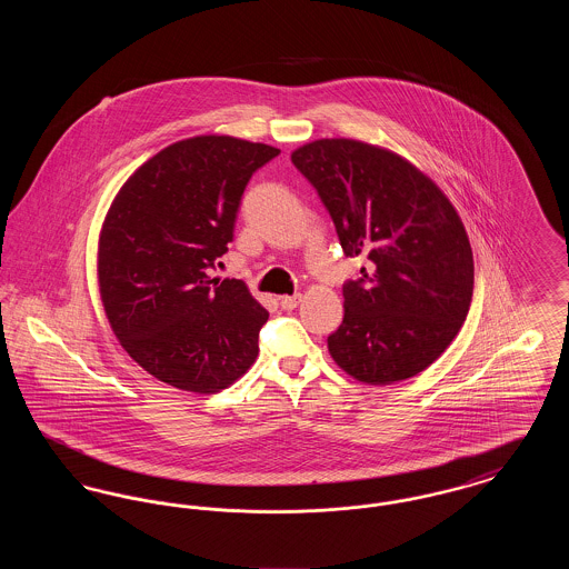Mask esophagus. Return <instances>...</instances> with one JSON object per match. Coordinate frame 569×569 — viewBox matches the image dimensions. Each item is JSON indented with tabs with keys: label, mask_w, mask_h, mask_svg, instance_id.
I'll return each instance as SVG.
<instances>
[{
	"label": "esophagus",
	"mask_w": 569,
	"mask_h": 569,
	"mask_svg": "<svg viewBox=\"0 0 569 569\" xmlns=\"http://www.w3.org/2000/svg\"><path fill=\"white\" fill-rule=\"evenodd\" d=\"M298 302H300V295L279 298V305H281V309H286V311H292V309H297Z\"/></svg>",
	"instance_id": "34e87169"
}]
</instances>
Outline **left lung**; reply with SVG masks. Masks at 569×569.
<instances>
[{"instance_id":"1","label":"left lung","mask_w":569,"mask_h":569,"mask_svg":"<svg viewBox=\"0 0 569 569\" xmlns=\"http://www.w3.org/2000/svg\"><path fill=\"white\" fill-rule=\"evenodd\" d=\"M346 256L367 269L343 286L332 360L373 386L413 378L459 335L473 295V253L457 209L401 156L350 138L298 147Z\"/></svg>"}]
</instances>
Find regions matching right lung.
<instances>
[{"label":"right lung","instance_id":"add662e5","mask_svg":"<svg viewBox=\"0 0 569 569\" xmlns=\"http://www.w3.org/2000/svg\"><path fill=\"white\" fill-rule=\"evenodd\" d=\"M279 149L193 136L142 163L114 196L98 244L100 297L136 362L179 390L213 395L258 356L269 311L241 279H211L251 174Z\"/></svg>","mask_w":569,"mask_h":569}]
</instances>
